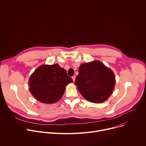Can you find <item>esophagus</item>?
Returning a JSON list of instances; mask_svg holds the SVG:
<instances>
[{
	"label": "esophagus",
	"instance_id": "34e87169",
	"mask_svg": "<svg viewBox=\"0 0 146 146\" xmlns=\"http://www.w3.org/2000/svg\"><path fill=\"white\" fill-rule=\"evenodd\" d=\"M72 79H73V82H74V81H75V80H76V76H73L72 77Z\"/></svg>",
	"mask_w": 146,
	"mask_h": 146
}]
</instances>
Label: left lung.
<instances>
[{
    "label": "left lung",
    "instance_id": "8db88e82",
    "mask_svg": "<svg viewBox=\"0 0 146 146\" xmlns=\"http://www.w3.org/2000/svg\"><path fill=\"white\" fill-rule=\"evenodd\" d=\"M78 73L75 84L82 96L89 102L102 103L113 93L115 84L114 74L101 62L82 64Z\"/></svg>",
    "mask_w": 146,
    "mask_h": 146
}]
</instances>
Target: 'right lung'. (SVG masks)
<instances>
[{"instance_id":"1","label":"right lung","mask_w":146,"mask_h":146,"mask_svg":"<svg viewBox=\"0 0 146 146\" xmlns=\"http://www.w3.org/2000/svg\"><path fill=\"white\" fill-rule=\"evenodd\" d=\"M73 82L66 71L58 64L40 66L29 79V91L37 100L47 104L58 101L66 86Z\"/></svg>"}]
</instances>
